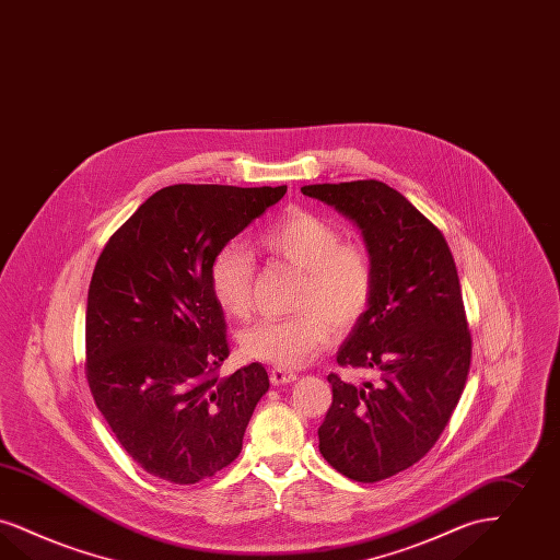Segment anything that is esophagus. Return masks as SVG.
Wrapping results in <instances>:
<instances>
[{
  "label": "esophagus",
  "instance_id": "34e87169",
  "mask_svg": "<svg viewBox=\"0 0 560 560\" xmlns=\"http://www.w3.org/2000/svg\"><path fill=\"white\" fill-rule=\"evenodd\" d=\"M269 377L272 385H285V383H293V381L298 380V375H295V373L281 371V369H270Z\"/></svg>",
  "mask_w": 560,
  "mask_h": 560
}]
</instances>
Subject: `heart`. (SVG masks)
I'll list each match as a JSON object with an SVG mask.
<instances>
[{"instance_id": "heart-1", "label": "heart", "mask_w": 560, "mask_h": 560, "mask_svg": "<svg viewBox=\"0 0 560 560\" xmlns=\"http://www.w3.org/2000/svg\"><path fill=\"white\" fill-rule=\"evenodd\" d=\"M258 246L302 270L298 313L262 318L240 337L247 359L279 369H300L325 350L339 331L352 329L366 313L375 270L360 244L341 242L334 224L313 212L295 210L267 226ZM210 290L224 313L244 318L249 313L254 260L246 247L231 242L217 249L210 262Z\"/></svg>"}]
</instances>
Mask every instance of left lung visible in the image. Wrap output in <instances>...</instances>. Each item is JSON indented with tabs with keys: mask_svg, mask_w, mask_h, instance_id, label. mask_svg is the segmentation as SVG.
<instances>
[{
	"mask_svg": "<svg viewBox=\"0 0 560 560\" xmlns=\"http://www.w3.org/2000/svg\"><path fill=\"white\" fill-rule=\"evenodd\" d=\"M302 194L359 224L373 260V298L337 352L377 383L327 380L334 402L318 450L341 475L373 483L419 463L460 400L470 334L458 272L442 231L381 180L304 185Z\"/></svg>",
	"mask_w": 560,
	"mask_h": 560,
	"instance_id": "8db88e82",
	"label": "left lung"
}]
</instances>
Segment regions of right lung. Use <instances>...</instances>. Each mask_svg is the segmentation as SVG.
I'll list each match as a JSON object with an SVG mask.
<instances>
[{"label":"right lung","instance_id":"right-lung-1","mask_svg":"<svg viewBox=\"0 0 560 560\" xmlns=\"http://www.w3.org/2000/svg\"><path fill=\"white\" fill-rule=\"evenodd\" d=\"M288 187L171 185L143 201L97 258L85 375L120 446L150 475L189 486L231 465L269 375H233L210 262Z\"/></svg>","mask_w":560,"mask_h":560}]
</instances>
